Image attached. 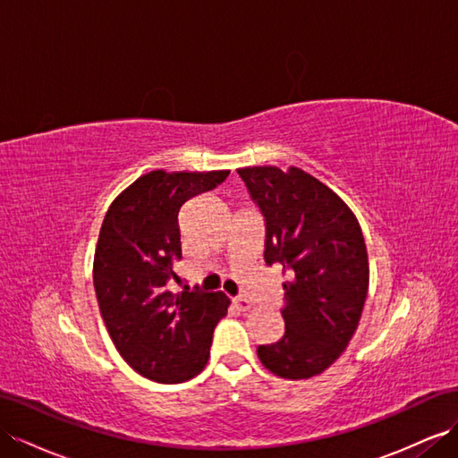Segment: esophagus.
Here are the masks:
<instances>
[{"instance_id": "34e87169", "label": "esophagus", "mask_w": 458, "mask_h": 458, "mask_svg": "<svg viewBox=\"0 0 458 458\" xmlns=\"http://www.w3.org/2000/svg\"><path fill=\"white\" fill-rule=\"evenodd\" d=\"M233 304L237 306L241 312L250 310V306H252V304H250V301H249V299H244V296H234V299H233Z\"/></svg>"}]
</instances>
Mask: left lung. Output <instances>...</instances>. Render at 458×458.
Returning <instances> with one entry per match:
<instances>
[{
  "label": "left lung",
  "mask_w": 458,
  "mask_h": 458,
  "mask_svg": "<svg viewBox=\"0 0 458 458\" xmlns=\"http://www.w3.org/2000/svg\"><path fill=\"white\" fill-rule=\"evenodd\" d=\"M239 175L264 217L266 264L285 276V335L259 344L258 358L279 377L318 376L349 347L364 310L362 229L351 208L302 169L246 167Z\"/></svg>",
  "instance_id": "1"
}]
</instances>
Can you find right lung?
Masks as SVG:
<instances>
[{
  "label": "right lung",
  "mask_w": 458,
  "mask_h": 458,
  "mask_svg": "<svg viewBox=\"0 0 458 458\" xmlns=\"http://www.w3.org/2000/svg\"><path fill=\"white\" fill-rule=\"evenodd\" d=\"M229 171H152L109 206L94 254V289L115 349L134 372L182 383L208 364L224 293L167 289L181 250L179 214L194 196L214 191Z\"/></svg>",
  "instance_id": "add662e5"
}]
</instances>
